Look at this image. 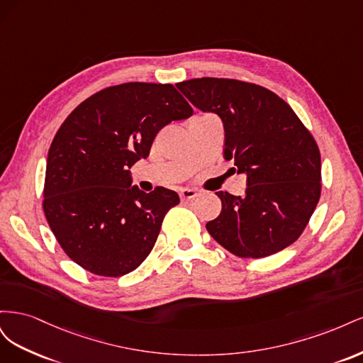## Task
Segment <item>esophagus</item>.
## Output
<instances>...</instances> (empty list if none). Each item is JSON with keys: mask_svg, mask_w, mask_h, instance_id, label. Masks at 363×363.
<instances>
[{"mask_svg": "<svg viewBox=\"0 0 363 363\" xmlns=\"http://www.w3.org/2000/svg\"><path fill=\"white\" fill-rule=\"evenodd\" d=\"M200 192L196 189H192V188H184L180 191V196L183 201H189V200H194L195 196H199Z\"/></svg>", "mask_w": 363, "mask_h": 363, "instance_id": "1", "label": "esophagus"}]
</instances>
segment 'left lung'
<instances>
[{"label":"left lung","instance_id":"left-lung-1","mask_svg":"<svg viewBox=\"0 0 363 363\" xmlns=\"http://www.w3.org/2000/svg\"><path fill=\"white\" fill-rule=\"evenodd\" d=\"M224 125V159L247 175L244 196L219 191L221 213L207 232L239 257L260 259L294 244L320 201L321 155L291 106L259 84L192 79L175 84Z\"/></svg>","mask_w":363,"mask_h":363}]
</instances>
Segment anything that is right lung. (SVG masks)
I'll return each instance as SVG.
<instances>
[{
    "label": "right lung",
    "mask_w": 363,
    "mask_h": 363,
    "mask_svg": "<svg viewBox=\"0 0 363 363\" xmlns=\"http://www.w3.org/2000/svg\"><path fill=\"white\" fill-rule=\"evenodd\" d=\"M192 113L172 84L131 82L94 94L65 119L48 151L43 212L77 265L121 277L147 259L180 199L162 186L139 191L130 168L164 125Z\"/></svg>",
    "instance_id": "obj_1"
}]
</instances>
